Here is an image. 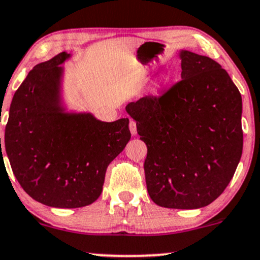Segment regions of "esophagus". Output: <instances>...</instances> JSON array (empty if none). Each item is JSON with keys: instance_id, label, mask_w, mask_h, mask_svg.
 Returning a JSON list of instances; mask_svg holds the SVG:
<instances>
[{"instance_id": "obj_1", "label": "esophagus", "mask_w": 260, "mask_h": 260, "mask_svg": "<svg viewBox=\"0 0 260 260\" xmlns=\"http://www.w3.org/2000/svg\"><path fill=\"white\" fill-rule=\"evenodd\" d=\"M129 131H131V133H132V136H136V134H137V123H136V121H133V120L129 121Z\"/></svg>"}]
</instances>
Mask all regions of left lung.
<instances>
[{"label":"left lung","mask_w":260,"mask_h":260,"mask_svg":"<svg viewBox=\"0 0 260 260\" xmlns=\"http://www.w3.org/2000/svg\"><path fill=\"white\" fill-rule=\"evenodd\" d=\"M181 80L126 106L146 144L147 192L162 208L200 209L222 194L242 154L241 94L221 64L180 50Z\"/></svg>","instance_id":"left-lung-1"}]
</instances>
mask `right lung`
Masks as SVG:
<instances>
[{"mask_svg":"<svg viewBox=\"0 0 260 260\" xmlns=\"http://www.w3.org/2000/svg\"><path fill=\"white\" fill-rule=\"evenodd\" d=\"M71 57L63 51L32 68L14 93L5 132L20 186L37 202L60 209L96 202L108 166L131 139L127 117L104 122L70 109L61 64Z\"/></svg>","mask_w":260,"mask_h":260,"instance_id":"obj_1","label":"right lung"}]
</instances>
